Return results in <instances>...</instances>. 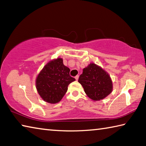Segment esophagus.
I'll return each instance as SVG.
<instances>
[{
	"instance_id": "34e87169",
	"label": "esophagus",
	"mask_w": 146,
	"mask_h": 146,
	"mask_svg": "<svg viewBox=\"0 0 146 146\" xmlns=\"http://www.w3.org/2000/svg\"><path fill=\"white\" fill-rule=\"evenodd\" d=\"M75 78V79H76V80H78V75H76Z\"/></svg>"
}]
</instances>
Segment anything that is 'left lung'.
<instances>
[{"mask_svg": "<svg viewBox=\"0 0 146 146\" xmlns=\"http://www.w3.org/2000/svg\"><path fill=\"white\" fill-rule=\"evenodd\" d=\"M78 81L82 86L86 95L93 100H102L112 91L110 76L95 64L91 63L84 69Z\"/></svg>", "mask_w": 146, "mask_h": 146, "instance_id": "left-lung-1", "label": "left lung"}]
</instances>
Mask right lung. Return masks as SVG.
Returning a JSON list of instances; mask_svg holds the SVG:
<instances>
[{"label": "right lung", "mask_w": 146, "mask_h": 146, "mask_svg": "<svg viewBox=\"0 0 146 146\" xmlns=\"http://www.w3.org/2000/svg\"><path fill=\"white\" fill-rule=\"evenodd\" d=\"M70 71L61 58L50 61L44 66L36 80V90L44 101L55 104L62 98L68 85L75 80Z\"/></svg>", "instance_id": "right-lung-1"}]
</instances>
